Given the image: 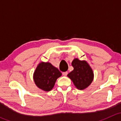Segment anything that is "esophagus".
Instances as JSON below:
<instances>
[{"label":"esophagus","instance_id":"esophagus-1","mask_svg":"<svg viewBox=\"0 0 121 121\" xmlns=\"http://www.w3.org/2000/svg\"><path fill=\"white\" fill-rule=\"evenodd\" d=\"M63 75H64V76H67V75L68 74V72L67 71H65V72H63Z\"/></svg>","mask_w":121,"mask_h":121}]
</instances>
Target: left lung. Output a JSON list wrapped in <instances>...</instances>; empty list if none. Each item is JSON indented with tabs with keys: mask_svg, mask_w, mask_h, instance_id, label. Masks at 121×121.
I'll list each match as a JSON object with an SVG mask.
<instances>
[{
	"mask_svg": "<svg viewBox=\"0 0 121 121\" xmlns=\"http://www.w3.org/2000/svg\"><path fill=\"white\" fill-rule=\"evenodd\" d=\"M74 69L67 76L75 86L80 90H84L90 85L94 78L92 69L85 61H80L75 58L72 62Z\"/></svg>",
	"mask_w": 121,
	"mask_h": 121,
	"instance_id": "left-lung-1",
	"label": "left lung"
}]
</instances>
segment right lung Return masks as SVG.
I'll return each instance as SVG.
<instances>
[{
    "instance_id": "obj_1",
    "label": "right lung",
    "mask_w": 121,
    "mask_h": 121,
    "mask_svg": "<svg viewBox=\"0 0 121 121\" xmlns=\"http://www.w3.org/2000/svg\"><path fill=\"white\" fill-rule=\"evenodd\" d=\"M61 73L49 63H40L34 73V81L36 85L45 91H49L54 86L55 82Z\"/></svg>"
}]
</instances>
